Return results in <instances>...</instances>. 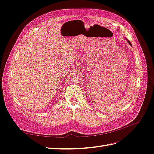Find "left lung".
Here are the masks:
<instances>
[{"label":"left lung","instance_id":"8db88e82","mask_svg":"<svg viewBox=\"0 0 154 154\" xmlns=\"http://www.w3.org/2000/svg\"><path fill=\"white\" fill-rule=\"evenodd\" d=\"M127 40V42H128V44H130V45H132L131 43H130V41H129V40Z\"/></svg>","mask_w":154,"mask_h":154}]
</instances>
